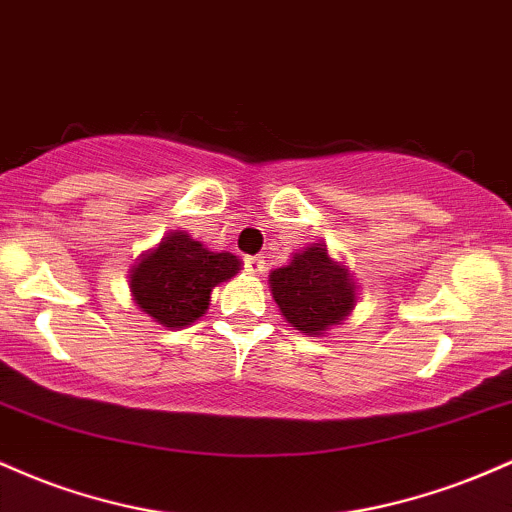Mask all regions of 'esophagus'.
Instances as JSON below:
<instances>
[{
    "label": "esophagus",
    "mask_w": 512,
    "mask_h": 512,
    "mask_svg": "<svg viewBox=\"0 0 512 512\" xmlns=\"http://www.w3.org/2000/svg\"><path fill=\"white\" fill-rule=\"evenodd\" d=\"M244 268L249 273H254V275H258V273H263V268H266V258H263L261 254H256V256H244Z\"/></svg>",
    "instance_id": "1"
}]
</instances>
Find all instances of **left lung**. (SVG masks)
I'll return each instance as SVG.
<instances>
[{"instance_id": "1", "label": "left lung", "mask_w": 512, "mask_h": 512, "mask_svg": "<svg viewBox=\"0 0 512 512\" xmlns=\"http://www.w3.org/2000/svg\"><path fill=\"white\" fill-rule=\"evenodd\" d=\"M271 290L283 317L302 333L341 324L355 304V283L321 244L307 246L271 271Z\"/></svg>"}]
</instances>
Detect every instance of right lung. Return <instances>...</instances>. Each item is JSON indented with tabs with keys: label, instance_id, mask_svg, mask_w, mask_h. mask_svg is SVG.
I'll list each match as a JSON object with an SVG mask.
<instances>
[{
	"label": "right lung",
	"instance_id": "right-lung-1",
	"mask_svg": "<svg viewBox=\"0 0 512 512\" xmlns=\"http://www.w3.org/2000/svg\"><path fill=\"white\" fill-rule=\"evenodd\" d=\"M239 271L241 261L229 251L215 254L188 234L171 232L135 263L130 290L142 312L162 326L179 329L203 317L212 287Z\"/></svg>",
	"mask_w": 512,
	"mask_h": 512
}]
</instances>
